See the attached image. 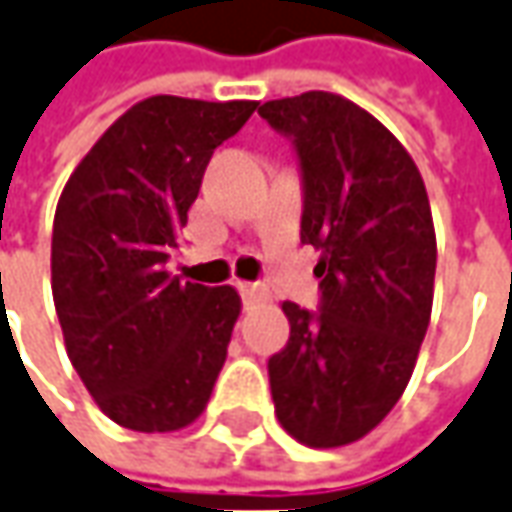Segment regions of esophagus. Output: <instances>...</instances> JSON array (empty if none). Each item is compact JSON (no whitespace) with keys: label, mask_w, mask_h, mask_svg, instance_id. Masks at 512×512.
<instances>
[{"label":"esophagus","mask_w":512,"mask_h":512,"mask_svg":"<svg viewBox=\"0 0 512 512\" xmlns=\"http://www.w3.org/2000/svg\"><path fill=\"white\" fill-rule=\"evenodd\" d=\"M236 290L242 292V298H245L248 306H253V303H264L270 298V292L264 290L262 284H250V281H236Z\"/></svg>","instance_id":"obj_1"}]
</instances>
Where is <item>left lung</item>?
I'll use <instances>...</instances> for the list:
<instances>
[{"label": "left lung", "mask_w": 512, "mask_h": 512, "mask_svg": "<svg viewBox=\"0 0 512 512\" xmlns=\"http://www.w3.org/2000/svg\"><path fill=\"white\" fill-rule=\"evenodd\" d=\"M259 114L301 158V242L320 250V315L284 301L290 343L270 357L278 424L337 449L382 424L407 390L435 298L438 239L421 172L390 130L331 91Z\"/></svg>", "instance_id": "left-lung-1"}]
</instances>
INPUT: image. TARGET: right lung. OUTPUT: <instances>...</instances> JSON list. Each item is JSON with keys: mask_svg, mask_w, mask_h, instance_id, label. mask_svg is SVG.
Segmentation results:
<instances>
[{"mask_svg": "<svg viewBox=\"0 0 512 512\" xmlns=\"http://www.w3.org/2000/svg\"><path fill=\"white\" fill-rule=\"evenodd\" d=\"M259 102L155 94L102 133L52 222L66 354L114 424L178 432L209 404L242 298L167 270L211 155Z\"/></svg>", "mask_w": 512, "mask_h": 512, "instance_id": "1", "label": "right lung"}]
</instances>
